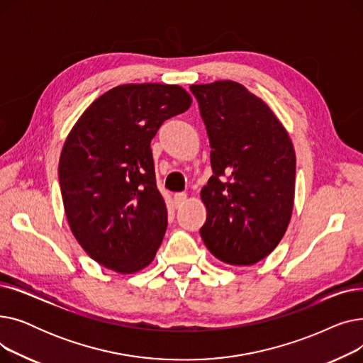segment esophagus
I'll return each mask as SVG.
<instances>
[{
	"instance_id": "esophagus-1",
	"label": "esophagus",
	"mask_w": 363,
	"mask_h": 363,
	"mask_svg": "<svg viewBox=\"0 0 363 363\" xmlns=\"http://www.w3.org/2000/svg\"><path fill=\"white\" fill-rule=\"evenodd\" d=\"M174 201H175V204H177L178 207L182 206V204L186 201V194H185V193H178V194H175Z\"/></svg>"
}]
</instances>
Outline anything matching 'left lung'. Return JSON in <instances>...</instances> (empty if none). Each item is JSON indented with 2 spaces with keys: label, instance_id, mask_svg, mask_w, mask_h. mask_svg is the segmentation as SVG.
<instances>
[{
  "label": "left lung",
  "instance_id": "1",
  "mask_svg": "<svg viewBox=\"0 0 363 363\" xmlns=\"http://www.w3.org/2000/svg\"><path fill=\"white\" fill-rule=\"evenodd\" d=\"M189 89L212 148L213 175L200 193L207 211L201 238L220 262L255 264L275 250L291 220V138L269 106L238 82L215 81Z\"/></svg>",
  "mask_w": 363,
  "mask_h": 363
}]
</instances>
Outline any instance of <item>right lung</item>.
Instances as JSON below:
<instances>
[{
  "mask_svg": "<svg viewBox=\"0 0 363 363\" xmlns=\"http://www.w3.org/2000/svg\"><path fill=\"white\" fill-rule=\"evenodd\" d=\"M182 86L125 84L95 100L63 144L59 179L70 231L86 255L122 275L155 260L167 212L150 143L191 106Z\"/></svg>",
  "mask_w": 363,
  "mask_h": 363,
  "instance_id": "add662e5",
  "label": "right lung"
}]
</instances>
